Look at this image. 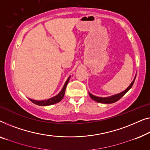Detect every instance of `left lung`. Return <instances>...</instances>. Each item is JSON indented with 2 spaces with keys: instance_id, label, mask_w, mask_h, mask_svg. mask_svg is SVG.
Returning <instances> with one entry per match:
<instances>
[{
  "instance_id": "8db88e82",
  "label": "left lung",
  "mask_w": 150,
  "mask_h": 150,
  "mask_svg": "<svg viewBox=\"0 0 150 150\" xmlns=\"http://www.w3.org/2000/svg\"><path fill=\"white\" fill-rule=\"evenodd\" d=\"M135 78H136V77H134V80L132 81V83H130V85L128 86V88H127V89H126L124 92H122L120 94H115V95H113V96H111L109 97H106V98H102V97L95 96L92 95V94L90 93H89V95L90 97H91V98L93 99L94 100H95L96 102L100 103H107V104H109V103H113L116 102V101H117L118 100H120V99L123 96L124 94H125L126 92H127L128 90L130 89V88H131V87L132 86V85H133V83L134 82V80H135Z\"/></svg>"
}]
</instances>
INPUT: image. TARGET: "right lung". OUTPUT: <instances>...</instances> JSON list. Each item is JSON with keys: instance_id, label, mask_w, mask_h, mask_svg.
<instances>
[{"instance_id": "add662e5", "label": "right lung", "mask_w": 150, "mask_h": 150, "mask_svg": "<svg viewBox=\"0 0 150 150\" xmlns=\"http://www.w3.org/2000/svg\"><path fill=\"white\" fill-rule=\"evenodd\" d=\"M69 79H70V77H69L68 78V79L67 80L66 83H65L64 85V87H63L62 90H61L60 92L58 94V95L55 96L54 97H52V98L50 99H47V100H35L30 98H29V100H30L32 103H35V104L37 105H40V106H47V105H54V104H56L57 103L60 102V101L63 98V97H64L65 90H66L67 86V84H68Z\"/></svg>"}]
</instances>
